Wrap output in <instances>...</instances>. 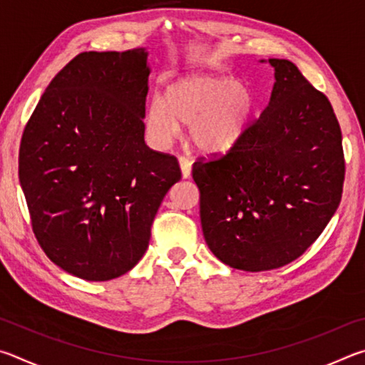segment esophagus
I'll return each mask as SVG.
<instances>
[{"mask_svg":"<svg viewBox=\"0 0 365 365\" xmlns=\"http://www.w3.org/2000/svg\"><path fill=\"white\" fill-rule=\"evenodd\" d=\"M178 164H180V169H182V177L190 178V175H191V160L187 159V158H178Z\"/></svg>","mask_w":365,"mask_h":365,"instance_id":"obj_1","label":"esophagus"}]
</instances>
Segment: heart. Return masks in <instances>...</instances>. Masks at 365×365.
<instances>
[{"mask_svg": "<svg viewBox=\"0 0 365 365\" xmlns=\"http://www.w3.org/2000/svg\"><path fill=\"white\" fill-rule=\"evenodd\" d=\"M255 114V98L237 80L191 73L165 88L163 100L153 98L145 113L148 138L158 148L169 146L190 123L197 151L224 156L245 140Z\"/></svg>", "mask_w": 365, "mask_h": 365, "instance_id": "heart-1", "label": "heart"}]
</instances>
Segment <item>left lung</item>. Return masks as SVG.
<instances>
[{"mask_svg": "<svg viewBox=\"0 0 365 365\" xmlns=\"http://www.w3.org/2000/svg\"><path fill=\"white\" fill-rule=\"evenodd\" d=\"M274 67L267 108L224 158L193 165L202 235L233 269L261 272L298 259L336 212L344 159L330 101L288 59Z\"/></svg>", "mask_w": 365, "mask_h": 365, "instance_id": "1", "label": "left lung"}]
</instances>
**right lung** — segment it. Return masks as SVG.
Segmentation results:
<instances>
[{
    "instance_id": "add662e5",
    "label": "right lung",
    "mask_w": 365,
    "mask_h": 365,
    "mask_svg": "<svg viewBox=\"0 0 365 365\" xmlns=\"http://www.w3.org/2000/svg\"><path fill=\"white\" fill-rule=\"evenodd\" d=\"M146 48L82 53L51 80L22 135L19 182L43 251L67 274L117 279L143 257L174 156L145 143Z\"/></svg>"
}]
</instances>
